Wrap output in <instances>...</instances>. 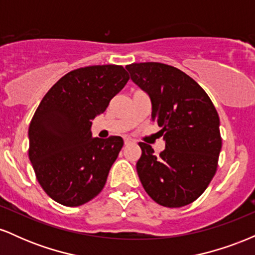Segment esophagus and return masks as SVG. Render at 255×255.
Here are the masks:
<instances>
[{
    "mask_svg": "<svg viewBox=\"0 0 255 255\" xmlns=\"http://www.w3.org/2000/svg\"><path fill=\"white\" fill-rule=\"evenodd\" d=\"M131 142H133V140L130 137H125V145H129Z\"/></svg>",
    "mask_w": 255,
    "mask_h": 255,
    "instance_id": "1",
    "label": "esophagus"
}]
</instances>
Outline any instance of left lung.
I'll use <instances>...</instances> for the list:
<instances>
[{
	"label": "left lung",
	"instance_id": "1",
	"mask_svg": "<svg viewBox=\"0 0 255 255\" xmlns=\"http://www.w3.org/2000/svg\"><path fill=\"white\" fill-rule=\"evenodd\" d=\"M126 69L150 97L151 119L162 127L165 141L159 156L150 145L139 142L136 171L142 187L162 206L191 204L217 170L222 148L217 110L200 85L175 67L144 62Z\"/></svg>",
	"mask_w": 255,
	"mask_h": 255
}]
</instances>
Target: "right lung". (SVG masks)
Wrapping results in <instances>:
<instances>
[{"label":"right lung","mask_w":255,"mask_h":255,"mask_svg":"<svg viewBox=\"0 0 255 255\" xmlns=\"http://www.w3.org/2000/svg\"><path fill=\"white\" fill-rule=\"evenodd\" d=\"M128 80L122 66L84 67L61 78L38 105L28 157L38 182L58 204L80 206L103 189L124 139L93 137L91 126Z\"/></svg>","instance_id":"add662e5"}]
</instances>
